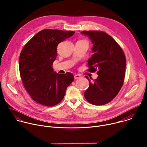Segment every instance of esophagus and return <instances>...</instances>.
I'll list each match as a JSON object with an SVG mask.
<instances>
[{"label": "esophagus", "instance_id": "1", "mask_svg": "<svg viewBox=\"0 0 147 147\" xmlns=\"http://www.w3.org/2000/svg\"><path fill=\"white\" fill-rule=\"evenodd\" d=\"M81 77V76L79 75V74H76L74 76V78L76 80V79H78V78H80Z\"/></svg>", "mask_w": 147, "mask_h": 147}]
</instances>
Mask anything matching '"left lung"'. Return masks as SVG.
<instances>
[{"instance_id": "obj_1", "label": "left lung", "mask_w": 147, "mask_h": 147, "mask_svg": "<svg viewBox=\"0 0 147 147\" xmlns=\"http://www.w3.org/2000/svg\"><path fill=\"white\" fill-rule=\"evenodd\" d=\"M81 34L89 36L94 53L88 60V70H98V77L91 82L84 92L86 100L94 105L110 102L119 93L124 82L126 59L116 41L106 32L100 31H84Z\"/></svg>"}]
</instances>
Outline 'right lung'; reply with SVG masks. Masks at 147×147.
Listing matches in <instances>:
<instances>
[{
    "instance_id": "obj_1",
    "label": "right lung",
    "mask_w": 147,
    "mask_h": 147,
    "mask_svg": "<svg viewBox=\"0 0 147 147\" xmlns=\"http://www.w3.org/2000/svg\"><path fill=\"white\" fill-rule=\"evenodd\" d=\"M75 32L43 30L25 45L19 57V70L24 87L32 99L47 107H53L63 99L73 81L72 73L60 74L52 66L57 56V47Z\"/></svg>"
}]
</instances>
